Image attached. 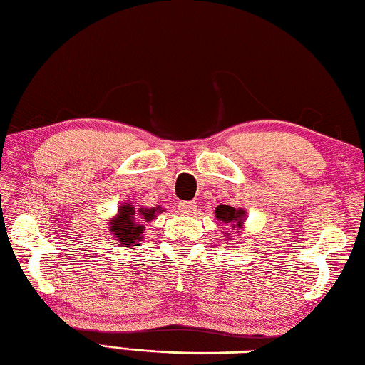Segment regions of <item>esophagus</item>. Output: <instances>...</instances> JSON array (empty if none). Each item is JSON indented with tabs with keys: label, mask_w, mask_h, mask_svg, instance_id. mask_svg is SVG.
<instances>
[{
	"label": "esophagus",
	"mask_w": 365,
	"mask_h": 365,
	"mask_svg": "<svg viewBox=\"0 0 365 365\" xmlns=\"http://www.w3.org/2000/svg\"><path fill=\"white\" fill-rule=\"evenodd\" d=\"M178 208H180L181 215L189 216L197 210V205H195V202H181L180 205H178Z\"/></svg>",
	"instance_id": "esophagus-1"
}]
</instances>
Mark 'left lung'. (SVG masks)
Wrapping results in <instances>:
<instances>
[{"instance_id":"obj_1","label":"left lung","mask_w":365,"mask_h":365,"mask_svg":"<svg viewBox=\"0 0 365 365\" xmlns=\"http://www.w3.org/2000/svg\"><path fill=\"white\" fill-rule=\"evenodd\" d=\"M215 216L221 224L230 225L232 230H237L240 235V232L245 229V219H246V211L243 208H233V206L229 205H219L215 210ZM225 240L224 242H230L232 237L230 233L225 232Z\"/></svg>"}]
</instances>
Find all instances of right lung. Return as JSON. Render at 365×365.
Segmentation results:
<instances>
[{"label":"right lung","instance_id":"obj_1","mask_svg":"<svg viewBox=\"0 0 365 365\" xmlns=\"http://www.w3.org/2000/svg\"><path fill=\"white\" fill-rule=\"evenodd\" d=\"M159 212H163L160 206H157V208H148V206L136 208L132 203L123 202L118 208V215L109 219V233L119 246L135 250L143 243L146 224L153 222L159 216Z\"/></svg>","mask_w":365,"mask_h":365}]
</instances>
